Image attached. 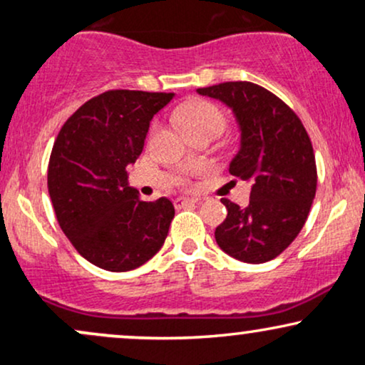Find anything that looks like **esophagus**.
<instances>
[{
	"label": "esophagus",
	"mask_w": 365,
	"mask_h": 365,
	"mask_svg": "<svg viewBox=\"0 0 365 365\" xmlns=\"http://www.w3.org/2000/svg\"><path fill=\"white\" fill-rule=\"evenodd\" d=\"M173 202H175V207L182 209V207H187V206H194V204L199 202V199H190V197H177Z\"/></svg>",
	"instance_id": "esophagus-1"
}]
</instances>
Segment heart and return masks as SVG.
Returning <instances> with one entry per match:
<instances>
[{"label": "heart", "instance_id": "1", "mask_svg": "<svg viewBox=\"0 0 365 365\" xmlns=\"http://www.w3.org/2000/svg\"><path fill=\"white\" fill-rule=\"evenodd\" d=\"M180 123L187 133L207 130L217 133L226 123V115L220 106L211 101H194L182 108Z\"/></svg>", "mask_w": 365, "mask_h": 365}]
</instances>
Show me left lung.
<instances>
[{
	"label": "left lung",
	"mask_w": 365,
	"mask_h": 365,
	"mask_svg": "<svg viewBox=\"0 0 365 365\" xmlns=\"http://www.w3.org/2000/svg\"><path fill=\"white\" fill-rule=\"evenodd\" d=\"M197 92L228 104L242 130V145L230 173L252 183L249 206L228 199L217 245L242 262L278 257L307 221L317 188L312 142L297 113L257 83L238 81Z\"/></svg>",
	"instance_id": "8db88e82"
}]
</instances>
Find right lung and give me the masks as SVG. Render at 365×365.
<instances>
[{"mask_svg": "<svg viewBox=\"0 0 365 365\" xmlns=\"http://www.w3.org/2000/svg\"><path fill=\"white\" fill-rule=\"evenodd\" d=\"M173 92L113 89L83 103L63 123L48 165V190L60 228L83 259L121 273L165 244L175 207L142 200L127 166L144 149L149 123Z\"/></svg>", "mask_w": 365, "mask_h": 365, "instance_id": "right-lung-1", "label": "right lung"}]
</instances>
